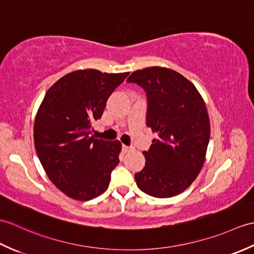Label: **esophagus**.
<instances>
[{"mask_svg":"<svg viewBox=\"0 0 254 254\" xmlns=\"http://www.w3.org/2000/svg\"><path fill=\"white\" fill-rule=\"evenodd\" d=\"M122 150L124 153H128L131 152V150H133V148L130 146H127V145H122Z\"/></svg>","mask_w":254,"mask_h":254,"instance_id":"obj_1","label":"esophagus"}]
</instances>
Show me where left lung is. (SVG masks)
<instances>
[{
    "label": "left lung",
    "mask_w": 254,
    "mask_h": 254,
    "mask_svg": "<svg viewBox=\"0 0 254 254\" xmlns=\"http://www.w3.org/2000/svg\"><path fill=\"white\" fill-rule=\"evenodd\" d=\"M146 91V126L157 134L136 185L154 197L175 196L190 187L201 171L209 141L206 106L196 87L174 69L152 66L127 79Z\"/></svg>",
    "instance_id": "obj_1"
}]
</instances>
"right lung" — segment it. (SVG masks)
<instances>
[{
    "label": "right lung",
    "mask_w": 254,
    "mask_h": 254,
    "mask_svg": "<svg viewBox=\"0 0 254 254\" xmlns=\"http://www.w3.org/2000/svg\"><path fill=\"white\" fill-rule=\"evenodd\" d=\"M128 74L93 68L68 73L48 89L38 109L34 127L38 158L53 185L69 197L88 201L109 187L121 143L90 136V128Z\"/></svg>",
    "instance_id": "obj_1"
}]
</instances>
